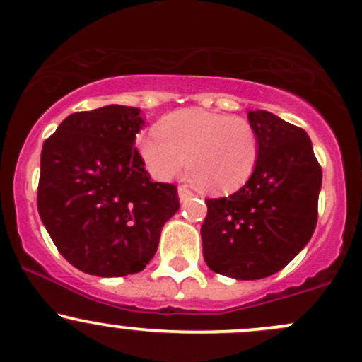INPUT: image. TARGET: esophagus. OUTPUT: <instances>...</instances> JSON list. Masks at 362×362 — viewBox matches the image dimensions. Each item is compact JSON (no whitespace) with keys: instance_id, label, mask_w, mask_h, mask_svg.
Wrapping results in <instances>:
<instances>
[{"instance_id":"34e87169","label":"esophagus","mask_w":362,"mask_h":362,"mask_svg":"<svg viewBox=\"0 0 362 362\" xmlns=\"http://www.w3.org/2000/svg\"><path fill=\"white\" fill-rule=\"evenodd\" d=\"M177 195H180V200L181 202H186V200H188V198L193 197V193L189 192V189L186 188V186H180V189H177Z\"/></svg>"}]
</instances>
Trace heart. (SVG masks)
<instances>
[{"label": "heart", "instance_id": "1", "mask_svg": "<svg viewBox=\"0 0 362 362\" xmlns=\"http://www.w3.org/2000/svg\"><path fill=\"white\" fill-rule=\"evenodd\" d=\"M146 167L167 181L188 167L192 180L214 193L235 192L250 180L259 158V136L238 115L185 108L158 122L139 141Z\"/></svg>", "mask_w": 362, "mask_h": 362}]
</instances>
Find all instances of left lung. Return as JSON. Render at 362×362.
Instances as JSON below:
<instances>
[{
	"label": "left lung",
	"mask_w": 362,
	"mask_h": 362,
	"mask_svg": "<svg viewBox=\"0 0 362 362\" xmlns=\"http://www.w3.org/2000/svg\"><path fill=\"white\" fill-rule=\"evenodd\" d=\"M259 136L254 174L236 193L207 198L204 259L214 273L260 279L281 271L313 236L322 173L304 129L248 112Z\"/></svg>",
	"instance_id": "1"
}]
</instances>
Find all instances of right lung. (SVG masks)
<instances>
[{"instance_id":"1","label":"right lung","mask_w":362,"mask_h":362,"mask_svg":"<svg viewBox=\"0 0 362 362\" xmlns=\"http://www.w3.org/2000/svg\"><path fill=\"white\" fill-rule=\"evenodd\" d=\"M139 112L124 105L76 112L42 145L37 211L58 252L83 273L143 271L180 209L176 186L151 180L136 150Z\"/></svg>"}]
</instances>
